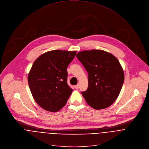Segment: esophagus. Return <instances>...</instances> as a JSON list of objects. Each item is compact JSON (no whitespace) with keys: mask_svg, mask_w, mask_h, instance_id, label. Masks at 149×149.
<instances>
[{"mask_svg":"<svg viewBox=\"0 0 149 149\" xmlns=\"http://www.w3.org/2000/svg\"><path fill=\"white\" fill-rule=\"evenodd\" d=\"M79 85L78 84H77V85H75V86H74V88H75V89H78V88H79Z\"/></svg>","mask_w":149,"mask_h":149,"instance_id":"34e87169","label":"esophagus"}]
</instances>
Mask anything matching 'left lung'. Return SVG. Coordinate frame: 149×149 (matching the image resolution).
<instances>
[{
	"label": "left lung",
	"mask_w": 149,
	"mask_h": 149,
	"mask_svg": "<svg viewBox=\"0 0 149 149\" xmlns=\"http://www.w3.org/2000/svg\"><path fill=\"white\" fill-rule=\"evenodd\" d=\"M77 57L88 73V86L82 95L86 103L96 110L110 107L121 91L125 75L117 58L102 49L84 50Z\"/></svg>",
	"instance_id": "left-lung-1"
}]
</instances>
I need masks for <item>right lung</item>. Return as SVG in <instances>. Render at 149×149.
Returning <instances> with one entry per match:
<instances>
[{
	"instance_id": "1",
	"label": "right lung",
	"mask_w": 149,
	"mask_h": 149,
	"mask_svg": "<svg viewBox=\"0 0 149 149\" xmlns=\"http://www.w3.org/2000/svg\"><path fill=\"white\" fill-rule=\"evenodd\" d=\"M76 53L56 49L34 61L28 74V84L34 100L44 110L56 112L67 104L72 92L67 81V68Z\"/></svg>"
}]
</instances>
